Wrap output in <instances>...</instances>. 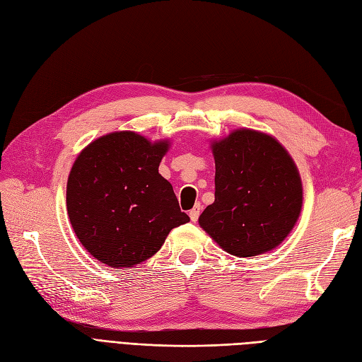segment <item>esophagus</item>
Instances as JSON below:
<instances>
[{
    "label": "esophagus",
    "mask_w": 362,
    "mask_h": 362,
    "mask_svg": "<svg viewBox=\"0 0 362 362\" xmlns=\"http://www.w3.org/2000/svg\"><path fill=\"white\" fill-rule=\"evenodd\" d=\"M201 210H202V205L201 204H196L192 210L189 211V216L192 218V222H198V217L201 214Z\"/></svg>",
    "instance_id": "obj_1"
}]
</instances>
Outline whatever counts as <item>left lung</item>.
Instances as JSON below:
<instances>
[{"label":"left lung","instance_id":"left-lung-1","mask_svg":"<svg viewBox=\"0 0 362 362\" xmlns=\"http://www.w3.org/2000/svg\"><path fill=\"white\" fill-rule=\"evenodd\" d=\"M216 163L214 202L199 226L238 258L278 247L299 221L303 187L298 166L279 141L238 128L211 141Z\"/></svg>","mask_w":362,"mask_h":362}]
</instances>
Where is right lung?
Masks as SVG:
<instances>
[{"label":"right lung","mask_w":362,"mask_h":362,"mask_svg":"<svg viewBox=\"0 0 362 362\" xmlns=\"http://www.w3.org/2000/svg\"><path fill=\"white\" fill-rule=\"evenodd\" d=\"M168 139L134 131L98 137L75 158L66 208L74 233L103 264L129 269L156 255L173 228L187 223L172 184L158 173Z\"/></svg>","instance_id":"1"}]
</instances>
